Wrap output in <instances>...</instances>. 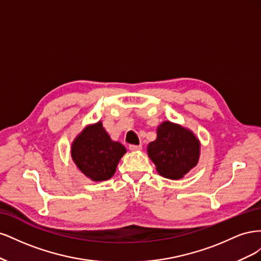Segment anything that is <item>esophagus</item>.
<instances>
[{
  "label": "esophagus",
  "mask_w": 261,
  "mask_h": 261,
  "mask_svg": "<svg viewBox=\"0 0 261 261\" xmlns=\"http://www.w3.org/2000/svg\"><path fill=\"white\" fill-rule=\"evenodd\" d=\"M129 149L132 151H138V150L143 149V146L141 145H129Z\"/></svg>",
  "instance_id": "obj_1"
}]
</instances>
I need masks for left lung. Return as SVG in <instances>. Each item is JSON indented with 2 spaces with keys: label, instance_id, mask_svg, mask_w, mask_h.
<instances>
[{
  "label": "left lung",
  "instance_id": "1",
  "mask_svg": "<svg viewBox=\"0 0 261 261\" xmlns=\"http://www.w3.org/2000/svg\"><path fill=\"white\" fill-rule=\"evenodd\" d=\"M147 151L160 175L178 179L198 163L200 143L192 130L165 121L158 126L156 139L148 145Z\"/></svg>",
  "mask_w": 261,
  "mask_h": 261
}]
</instances>
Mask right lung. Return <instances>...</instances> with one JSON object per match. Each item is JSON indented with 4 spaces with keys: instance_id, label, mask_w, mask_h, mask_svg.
Returning a JSON list of instances; mask_svg holds the SVG:
<instances>
[{
    "instance_id": "1",
    "label": "right lung",
    "mask_w": 261,
    "mask_h": 261,
    "mask_svg": "<svg viewBox=\"0 0 261 261\" xmlns=\"http://www.w3.org/2000/svg\"><path fill=\"white\" fill-rule=\"evenodd\" d=\"M126 148L113 141L101 122L88 125L72 144V159L84 174L94 181L111 178Z\"/></svg>"
}]
</instances>
